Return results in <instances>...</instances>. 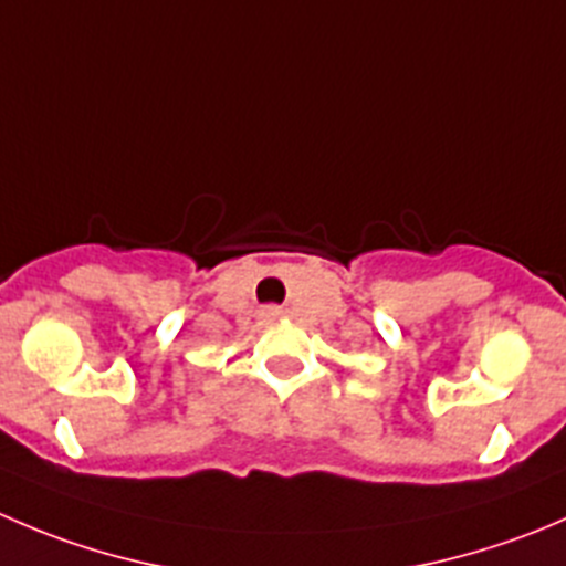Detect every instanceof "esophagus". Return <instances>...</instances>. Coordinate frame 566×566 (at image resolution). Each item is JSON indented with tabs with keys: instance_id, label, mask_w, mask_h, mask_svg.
Here are the masks:
<instances>
[{
	"instance_id": "34e87169",
	"label": "esophagus",
	"mask_w": 566,
	"mask_h": 566,
	"mask_svg": "<svg viewBox=\"0 0 566 566\" xmlns=\"http://www.w3.org/2000/svg\"><path fill=\"white\" fill-rule=\"evenodd\" d=\"M282 312L276 310V306H268V310H262V317H279Z\"/></svg>"
}]
</instances>
